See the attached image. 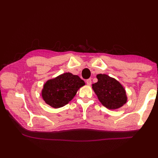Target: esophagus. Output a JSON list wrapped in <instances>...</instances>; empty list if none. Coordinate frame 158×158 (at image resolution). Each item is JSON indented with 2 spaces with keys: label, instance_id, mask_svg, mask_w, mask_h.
<instances>
[{
  "label": "esophagus",
  "instance_id": "esophagus-1",
  "mask_svg": "<svg viewBox=\"0 0 158 158\" xmlns=\"http://www.w3.org/2000/svg\"><path fill=\"white\" fill-rule=\"evenodd\" d=\"M86 84L88 85H91V84H92V80H91V79L86 80Z\"/></svg>",
  "mask_w": 158,
  "mask_h": 158
}]
</instances>
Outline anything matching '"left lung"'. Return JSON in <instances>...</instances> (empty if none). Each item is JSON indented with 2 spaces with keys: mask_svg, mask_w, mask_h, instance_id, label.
I'll return each instance as SVG.
<instances>
[{
  "mask_svg": "<svg viewBox=\"0 0 158 158\" xmlns=\"http://www.w3.org/2000/svg\"><path fill=\"white\" fill-rule=\"evenodd\" d=\"M98 82L92 89L104 107L114 110L121 108L127 102L126 90L115 78L106 74H97Z\"/></svg>",
  "mask_w": 158,
  "mask_h": 158,
  "instance_id": "left-lung-1",
  "label": "left lung"
}]
</instances>
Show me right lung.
Here are the masks:
<instances>
[{
    "label": "right lung",
    "mask_w": 158,
    "mask_h": 158,
    "mask_svg": "<svg viewBox=\"0 0 158 158\" xmlns=\"http://www.w3.org/2000/svg\"><path fill=\"white\" fill-rule=\"evenodd\" d=\"M84 85V81L78 76L65 73L47 80L41 90V96L51 107L60 108L68 104Z\"/></svg>",
    "instance_id": "obj_1"
}]
</instances>
